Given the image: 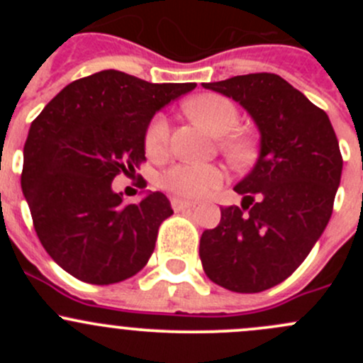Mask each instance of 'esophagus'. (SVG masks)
I'll use <instances>...</instances> for the list:
<instances>
[{
  "label": "esophagus",
  "mask_w": 363,
  "mask_h": 363,
  "mask_svg": "<svg viewBox=\"0 0 363 363\" xmlns=\"http://www.w3.org/2000/svg\"><path fill=\"white\" fill-rule=\"evenodd\" d=\"M172 207H174V211H186V208H193L195 207V203L193 202H188V200H181V199H172Z\"/></svg>",
  "instance_id": "esophagus-1"
}]
</instances>
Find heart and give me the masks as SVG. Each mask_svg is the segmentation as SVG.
Listing matches in <instances>:
<instances>
[{
  "instance_id": "heart-1",
  "label": "heart",
  "mask_w": 363,
  "mask_h": 363,
  "mask_svg": "<svg viewBox=\"0 0 363 363\" xmlns=\"http://www.w3.org/2000/svg\"><path fill=\"white\" fill-rule=\"evenodd\" d=\"M186 112L207 128L211 133L223 135L219 147L233 163H247L251 160L252 142L242 133L230 134L239 124V108L230 98L216 93H205L195 96L184 105ZM168 119L164 113L152 117L145 131V151L149 155H160L168 144ZM225 182V172L219 164L207 163H177L161 175V186L168 191L186 199H200L216 191Z\"/></svg>"
}]
</instances>
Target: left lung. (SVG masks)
I'll return each mask as SVG.
<instances>
[{"label":"left lung","instance_id":"obj_1","mask_svg":"<svg viewBox=\"0 0 363 363\" xmlns=\"http://www.w3.org/2000/svg\"><path fill=\"white\" fill-rule=\"evenodd\" d=\"M239 101L255 119L259 158L235 186L242 207H221L205 230L200 259L212 283L258 294L283 283L307 258L334 208L342 156L330 119L276 73L203 84Z\"/></svg>","mask_w":363,"mask_h":363}]
</instances>
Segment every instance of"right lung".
Instances as JSON below:
<instances>
[{
  "instance_id": "obj_1",
  "label": "right lung",
  "mask_w": 363,
  "mask_h": 363,
  "mask_svg": "<svg viewBox=\"0 0 363 363\" xmlns=\"http://www.w3.org/2000/svg\"><path fill=\"white\" fill-rule=\"evenodd\" d=\"M195 87L104 69L68 84L31 123L21 186L40 242L73 277L119 283L149 262L170 202L156 191L124 203L112 181L145 161L152 116Z\"/></svg>"
}]
</instances>
